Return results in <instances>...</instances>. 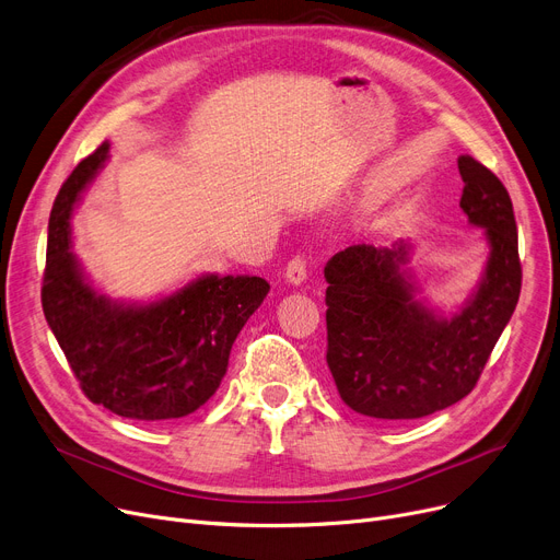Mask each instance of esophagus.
Segmentation results:
<instances>
[{"label": "esophagus", "mask_w": 560, "mask_h": 560, "mask_svg": "<svg viewBox=\"0 0 560 560\" xmlns=\"http://www.w3.org/2000/svg\"><path fill=\"white\" fill-rule=\"evenodd\" d=\"M285 281L293 285H300L306 281V258L304 256L290 258V262L285 267Z\"/></svg>", "instance_id": "34e87169"}]
</instances>
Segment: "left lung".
<instances>
[{
  "label": "left lung",
  "mask_w": 560,
  "mask_h": 560,
  "mask_svg": "<svg viewBox=\"0 0 560 560\" xmlns=\"http://www.w3.org/2000/svg\"><path fill=\"white\" fill-rule=\"evenodd\" d=\"M459 208L485 229L490 258L476 293L453 318L417 300L402 265L407 242L352 245L325 265L327 366L343 402L363 417L402 421L446 409L474 392L522 290L517 224L503 183L459 155Z\"/></svg>",
  "instance_id": "8db88e82"
}]
</instances>
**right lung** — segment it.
<instances>
[{
    "label": "right lung",
    "instance_id": "obj_1",
    "mask_svg": "<svg viewBox=\"0 0 560 560\" xmlns=\"http://www.w3.org/2000/svg\"><path fill=\"white\" fill-rule=\"evenodd\" d=\"M107 155L109 143L98 145L55 199L40 288L45 320L91 402L135 421L183 419L220 388L235 338L270 283L206 275L151 304L95 293L70 252V217Z\"/></svg>",
    "mask_w": 560,
    "mask_h": 560
}]
</instances>
